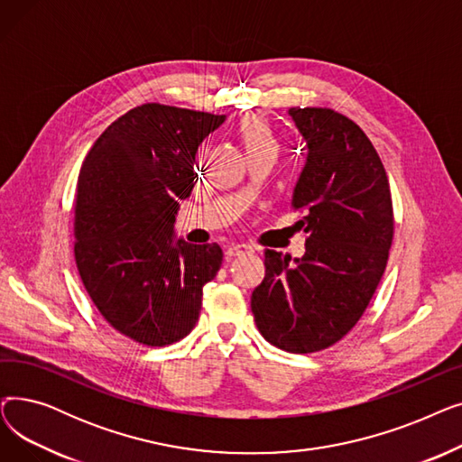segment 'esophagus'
I'll return each mask as SVG.
<instances>
[{"label": "esophagus", "instance_id": "esophagus-1", "mask_svg": "<svg viewBox=\"0 0 462 462\" xmlns=\"http://www.w3.org/2000/svg\"><path fill=\"white\" fill-rule=\"evenodd\" d=\"M245 253H253V249H251L249 245H230V247H226V251H225L226 258H234V256L245 254Z\"/></svg>", "mask_w": 462, "mask_h": 462}]
</instances>
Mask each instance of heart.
Masks as SVG:
<instances>
[{
	"instance_id": "1",
	"label": "heart",
	"mask_w": 462,
	"mask_h": 462,
	"mask_svg": "<svg viewBox=\"0 0 462 462\" xmlns=\"http://www.w3.org/2000/svg\"><path fill=\"white\" fill-rule=\"evenodd\" d=\"M237 134L247 153L256 150H275V136L262 116H247L239 121Z\"/></svg>"
}]
</instances>
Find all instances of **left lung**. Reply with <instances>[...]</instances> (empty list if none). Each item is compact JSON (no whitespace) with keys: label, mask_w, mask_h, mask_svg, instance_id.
<instances>
[{"label":"left lung","mask_w":462,"mask_h":462,"mask_svg":"<svg viewBox=\"0 0 462 462\" xmlns=\"http://www.w3.org/2000/svg\"><path fill=\"white\" fill-rule=\"evenodd\" d=\"M307 145L292 192L309 236L301 258L265 249V277L251 309L273 346L309 354L356 326L383 275L393 239L390 181L374 145L329 108H290Z\"/></svg>","instance_id":"obj_1"}]
</instances>
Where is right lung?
<instances>
[{
  "instance_id": "right-lung-1",
  "label": "right lung",
  "mask_w": 462,
  "mask_h": 462,
  "mask_svg": "<svg viewBox=\"0 0 462 462\" xmlns=\"http://www.w3.org/2000/svg\"><path fill=\"white\" fill-rule=\"evenodd\" d=\"M226 116L142 105L97 138L79 176L75 258L105 320L136 343L166 346L199 322L202 290L221 270L217 244L176 237L194 155Z\"/></svg>"
}]
</instances>
